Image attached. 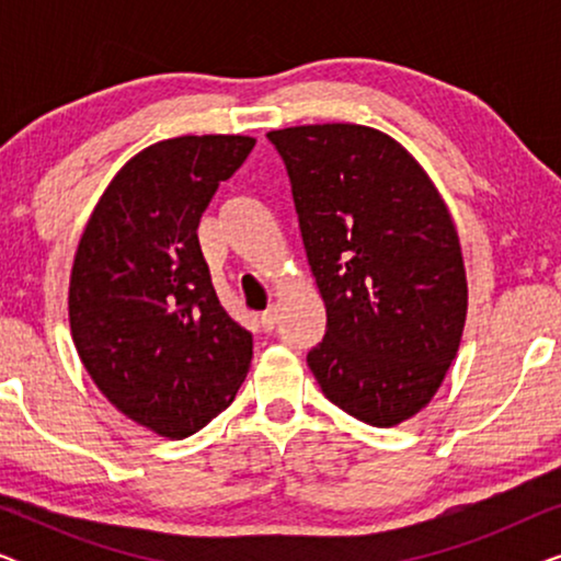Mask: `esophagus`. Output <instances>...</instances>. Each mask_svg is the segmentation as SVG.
I'll return each mask as SVG.
<instances>
[{
	"instance_id": "1",
	"label": "esophagus",
	"mask_w": 561,
	"mask_h": 561,
	"mask_svg": "<svg viewBox=\"0 0 561 561\" xmlns=\"http://www.w3.org/2000/svg\"><path fill=\"white\" fill-rule=\"evenodd\" d=\"M260 324H263L265 332H271V329L278 324V309H275V306H267V309L260 313Z\"/></svg>"
}]
</instances>
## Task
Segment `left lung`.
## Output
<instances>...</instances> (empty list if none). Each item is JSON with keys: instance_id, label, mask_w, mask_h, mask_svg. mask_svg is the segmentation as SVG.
I'll list each match as a JSON object with an SVG mask.
<instances>
[{"instance_id": "left-lung-1", "label": "left lung", "mask_w": 561, "mask_h": 561, "mask_svg": "<svg viewBox=\"0 0 561 561\" xmlns=\"http://www.w3.org/2000/svg\"><path fill=\"white\" fill-rule=\"evenodd\" d=\"M306 257L327 304L313 378L344 413L396 426L432 401L462 340L467 280L439 191L363 125L273 129Z\"/></svg>"}]
</instances>
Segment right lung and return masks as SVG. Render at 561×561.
I'll list each match as a JSON object with an SVG mask.
<instances>
[{"label": "right lung", "mask_w": 561, "mask_h": 561, "mask_svg": "<svg viewBox=\"0 0 561 561\" xmlns=\"http://www.w3.org/2000/svg\"><path fill=\"white\" fill-rule=\"evenodd\" d=\"M252 148L242 135L150 145L114 175L76 250L68 317L83 367L127 419L171 439L225 411L252 359L196 234Z\"/></svg>", "instance_id": "1"}]
</instances>
